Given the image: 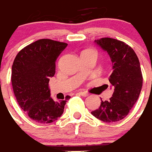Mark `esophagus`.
I'll list each match as a JSON object with an SVG mask.
<instances>
[{
    "label": "esophagus",
    "instance_id": "obj_1",
    "mask_svg": "<svg viewBox=\"0 0 152 152\" xmlns=\"http://www.w3.org/2000/svg\"><path fill=\"white\" fill-rule=\"evenodd\" d=\"M77 94L80 96H87L88 95L87 93H85V92H79V93H77Z\"/></svg>",
    "mask_w": 152,
    "mask_h": 152
}]
</instances>
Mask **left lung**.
I'll return each instance as SVG.
<instances>
[{
    "mask_svg": "<svg viewBox=\"0 0 152 152\" xmlns=\"http://www.w3.org/2000/svg\"><path fill=\"white\" fill-rule=\"evenodd\" d=\"M95 42L108 53L112 62L109 82L114 93L108 101L102 100L99 108L91 114L102 122H118L137 101L143 85L140 64L134 50L122 41L103 37Z\"/></svg>",
    "mask_w": 152,
    "mask_h": 152,
    "instance_id": "1",
    "label": "left lung"
}]
</instances>
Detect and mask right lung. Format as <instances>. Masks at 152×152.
Wrapping results in <instances>:
<instances>
[{"label":"right lung","instance_id":"1","mask_svg":"<svg viewBox=\"0 0 152 152\" xmlns=\"http://www.w3.org/2000/svg\"><path fill=\"white\" fill-rule=\"evenodd\" d=\"M67 44L40 39L19 52L12 67V85L22 110L35 122L51 123L64 113L67 99L54 101L50 96L49 78L56 73V62Z\"/></svg>","mask_w":152,"mask_h":152}]
</instances>
